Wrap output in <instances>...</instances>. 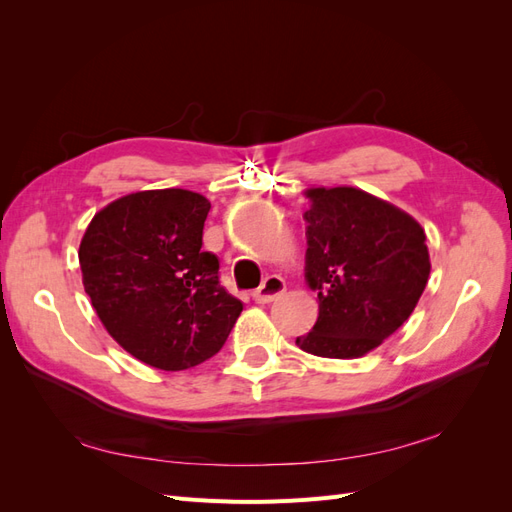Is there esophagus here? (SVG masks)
<instances>
[{"mask_svg": "<svg viewBox=\"0 0 512 512\" xmlns=\"http://www.w3.org/2000/svg\"><path fill=\"white\" fill-rule=\"evenodd\" d=\"M284 290H286V282L282 280V277L280 275H269V277H265V282H262L254 290L252 297H254L256 303H271V301L280 297V294H284Z\"/></svg>", "mask_w": 512, "mask_h": 512, "instance_id": "esophagus-1", "label": "esophagus"}]
</instances>
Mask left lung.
<instances>
[{"label":"left lung","mask_w":512,"mask_h":512,"mask_svg":"<svg viewBox=\"0 0 512 512\" xmlns=\"http://www.w3.org/2000/svg\"><path fill=\"white\" fill-rule=\"evenodd\" d=\"M305 277L318 290L314 329L297 346L356 359L404 324L427 286L425 232L408 213L356 188L307 190Z\"/></svg>","instance_id":"left-lung-1"}]
</instances>
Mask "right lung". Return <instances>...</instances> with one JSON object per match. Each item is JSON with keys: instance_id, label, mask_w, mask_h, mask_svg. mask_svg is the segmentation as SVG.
Here are the masks:
<instances>
[{"instance_id": "obj_1", "label": "right lung", "mask_w": 512, "mask_h": 512, "mask_svg": "<svg viewBox=\"0 0 512 512\" xmlns=\"http://www.w3.org/2000/svg\"><path fill=\"white\" fill-rule=\"evenodd\" d=\"M211 203L168 188L117 198L87 226L83 286L115 342L164 371L218 354L243 303L220 284V260L203 252Z\"/></svg>"}]
</instances>
